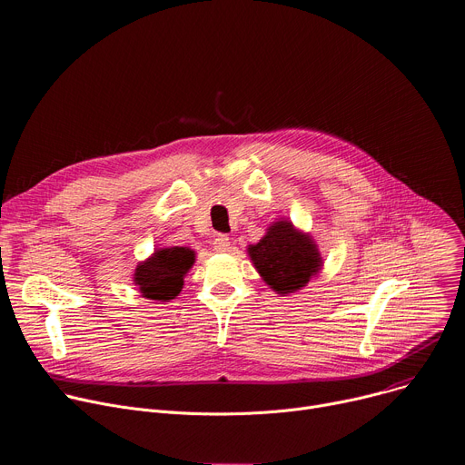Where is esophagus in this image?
I'll return each instance as SVG.
<instances>
[{
	"mask_svg": "<svg viewBox=\"0 0 465 465\" xmlns=\"http://www.w3.org/2000/svg\"><path fill=\"white\" fill-rule=\"evenodd\" d=\"M213 246H214L216 252H226V251H230V237L224 235V233H219V235L214 237Z\"/></svg>",
	"mask_w": 465,
	"mask_h": 465,
	"instance_id": "1",
	"label": "esophagus"
}]
</instances>
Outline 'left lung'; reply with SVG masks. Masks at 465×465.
<instances>
[{
	"label": "left lung",
	"mask_w": 465,
	"mask_h": 465,
	"mask_svg": "<svg viewBox=\"0 0 465 465\" xmlns=\"http://www.w3.org/2000/svg\"><path fill=\"white\" fill-rule=\"evenodd\" d=\"M246 252L262 281L282 297L302 290L323 269L314 237L288 219L269 224L265 235L256 244H249Z\"/></svg>",
	"instance_id": "8db88e82"
}]
</instances>
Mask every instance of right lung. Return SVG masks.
Instances as JSON below:
<instances>
[{
    "label": "right lung",
    "mask_w": 465,
    "mask_h": 465,
    "mask_svg": "<svg viewBox=\"0 0 465 465\" xmlns=\"http://www.w3.org/2000/svg\"><path fill=\"white\" fill-rule=\"evenodd\" d=\"M196 252L189 246H166L154 249L149 258L140 262L133 272V282L142 297L154 302H170L184 284V276L193 269Z\"/></svg>",
    "instance_id": "right-lung-1"
}]
</instances>
